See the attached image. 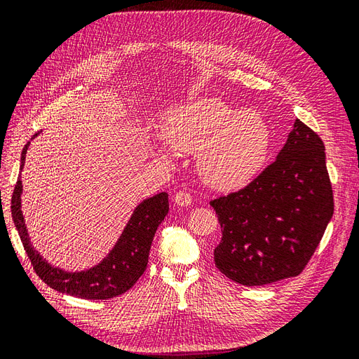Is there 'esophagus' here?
<instances>
[{
	"label": "esophagus",
	"instance_id": "34e87169",
	"mask_svg": "<svg viewBox=\"0 0 359 359\" xmlns=\"http://www.w3.org/2000/svg\"><path fill=\"white\" fill-rule=\"evenodd\" d=\"M173 202H175L178 206H190L191 205V196L187 191H178L175 196H173Z\"/></svg>",
	"mask_w": 359,
	"mask_h": 359
}]
</instances>
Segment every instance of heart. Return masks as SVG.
I'll return each instance as SVG.
<instances>
[{
  "instance_id": "1",
  "label": "heart",
  "mask_w": 359,
  "mask_h": 359,
  "mask_svg": "<svg viewBox=\"0 0 359 359\" xmlns=\"http://www.w3.org/2000/svg\"><path fill=\"white\" fill-rule=\"evenodd\" d=\"M165 144L180 154H196L201 178L217 190L245 186L262 170L273 133L265 116L238 111L217 97H202L170 109L161 126ZM166 158V151L156 147Z\"/></svg>"
}]
</instances>
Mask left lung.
I'll list each match as a JSON object with an SVG mask.
<instances>
[{"instance_id": "1", "label": "left lung", "mask_w": 359, "mask_h": 359, "mask_svg": "<svg viewBox=\"0 0 359 359\" xmlns=\"http://www.w3.org/2000/svg\"><path fill=\"white\" fill-rule=\"evenodd\" d=\"M211 206L222 226L214 262L226 277L262 286L298 276L334 214L322 139L295 119L276 161Z\"/></svg>"}]
</instances>
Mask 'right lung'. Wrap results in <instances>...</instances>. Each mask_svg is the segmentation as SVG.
Masks as SVG:
<instances>
[{"label": "right lung", "instance_id": "1", "mask_svg": "<svg viewBox=\"0 0 359 359\" xmlns=\"http://www.w3.org/2000/svg\"><path fill=\"white\" fill-rule=\"evenodd\" d=\"M40 133L41 132L36 133L32 139ZM29 144L31 140L22 149L20 170L25 166V156ZM22 190V181L19 175L12 196V217L20 241L24 244L37 276L52 289L83 299H109L123 295L136 283L147 269L149 248L153 244L157 227L165 220L169 211V198L166 191L144 199L133 210V214L130 215L123 233L119 235L111 252L99 264L82 271H66L50 265L32 247L24 214L20 210Z\"/></svg>", "mask_w": 359, "mask_h": 359}]
</instances>
